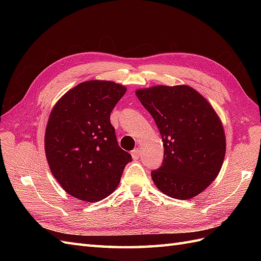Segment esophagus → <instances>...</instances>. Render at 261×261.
I'll use <instances>...</instances> for the list:
<instances>
[{
  "mask_svg": "<svg viewBox=\"0 0 261 261\" xmlns=\"http://www.w3.org/2000/svg\"><path fill=\"white\" fill-rule=\"evenodd\" d=\"M130 154H132V156H133V159H134V160H137L138 158L140 156V149H138V148L134 149L133 151L130 152Z\"/></svg>",
  "mask_w": 261,
  "mask_h": 261,
  "instance_id": "esophagus-1",
  "label": "esophagus"
}]
</instances>
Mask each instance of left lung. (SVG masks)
Wrapping results in <instances>:
<instances>
[{"label":"left lung","mask_w":261,"mask_h":261,"mask_svg":"<svg viewBox=\"0 0 261 261\" xmlns=\"http://www.w3.org/2000/svg\"><path fill=\"white\" fill-rule=\"evenodd\" d=\"M136 96L163 141V163L151 172L154 185L176 199L199 195L217 178L225 156V133L215 109L187 85L152 86Z\"/></svg>","instance_id":"obj_1"}]
</instances>
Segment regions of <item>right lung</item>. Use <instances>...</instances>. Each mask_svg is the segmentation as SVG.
Listing matches in <instances>:
<instances>
[{
  "label": "right lung",
  "instance_id": "1",
  "mask_svg": "<svg viewBox=\"0 0 261 261\" xmlns=\"http://www.w3.org/2000/svg\"><path fill=\"white\" fill-rule=\"evenodd\" d=\"M126 87L88 81L69 89L55 103L44 135L45 156L53 176L77 199L96 202L120 184L132 155L117 144L110 114Z\"/></svg>",
  "mask_w": 261,
  "mask_h": 261
}]
</instances>
